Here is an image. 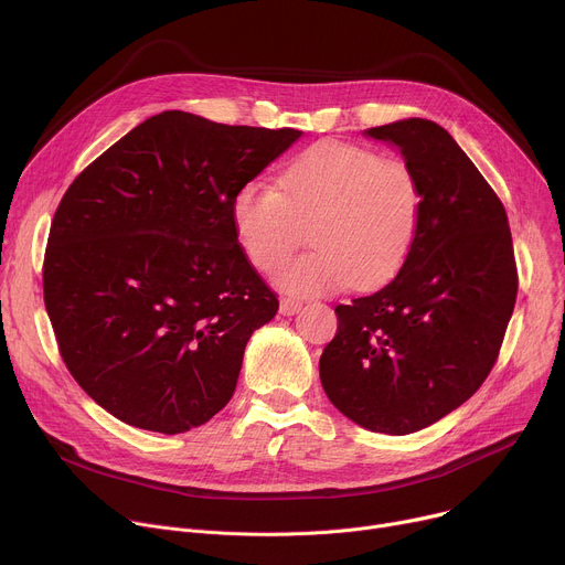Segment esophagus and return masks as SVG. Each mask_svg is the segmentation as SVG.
<instances>
[{
    "label": "esophagus",
    "mask_w": 565,
    "mask_h": 565,
    "mask_svg": "<svg viewBox=\"0 0 565 565\" xmlns=\"http://www.w3.org/2000/svg\"><path fill=\"white\" fill-rule=\"evenodd\" d=\"M301 308H303V303L299 299H292V297H284L279 301V312L281 315H297Z\"/></svg>",
    "instance_id": "34e87169"
}]
</instances>
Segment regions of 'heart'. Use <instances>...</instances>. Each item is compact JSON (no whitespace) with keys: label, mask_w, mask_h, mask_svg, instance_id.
Wrapping results in <instances>:
<instances>
[{"label":"heart","mask_w":565,"mask_h":565,"mask_svg":"<svg viewBox=\"0 0 565 565\" xmlns=\"http://www.w3.org/2000/svg\"><path fill=\"white\" fill-rule=\"evenodd\" d=\"M230 212L241 250L266 275L299 248L308 227L315 248L281 268L284 290L312 295L349 284L371 290L405 266L418 236L423 190L405 160L319 140L284 168L279 188L241 185Z\"/></svg>","instance_id":"obj_1"}]
</instances>
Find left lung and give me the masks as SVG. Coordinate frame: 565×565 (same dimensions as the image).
Instances as JSON below:
<instances>
[{"label":"left lung","mask_w":565,"mask_h":565,"mask_svg":"<svg viewBox=\"0 0 565 565\" xmlns=\"http://www.w3.org/2000/svg\"><path fill=\"white\" fill-rule=\"evenodd\" d=\"M416 172L423 214L393 281L349 306L319 358L329 399L364 429L405 436L469 399L490 375L516 301L508 214L458 142L434 120L366 129Z\"/></svg>","instance_id":"left-lung-1"}]
</instances>
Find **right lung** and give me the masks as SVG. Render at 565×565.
<instances>
[{
	"label": "right lung",
	"instance_id": "right-lung-1",
	"mask_svg": "<svg viewBox=\"0 0 565 565\" xmlns=\"http://www.w3.org/2000/svg\"><path fill=\"white\" fill-rule=\"evenodd\" d=\"M299 136L163 111L68 185L44 303L68 373L118 420L183 434L230 402L279 308L238 246L232 196Z\"/></svg>",
	"mask_w": 565,
	"mask_h": 565
}]
</instances>
